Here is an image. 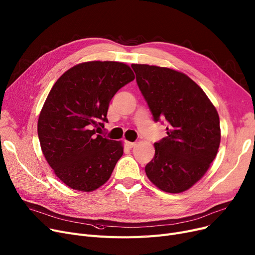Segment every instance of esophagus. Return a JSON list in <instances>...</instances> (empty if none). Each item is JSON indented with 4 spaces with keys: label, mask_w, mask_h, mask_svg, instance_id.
Wrapping results in <instances>:
<instances>
[{
    "label": "esophagus",
    "mask_w": 255,
    "mask_h": 255,
    "mask_svg": "<svg viewBox=\"0 0 255 255\" xmlns=\"http://www.w3.org/2000/svg\"><path fill=\"white\" fill-rule=\"evenodd\" d=\"M136 143L135 142H132V141H126V145L128 146V148H133Z\"/></svg>",
    "instance_id": "obj_1"
}]
</instances>
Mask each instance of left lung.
<instances>
[{"label":"left lung","instance_id":"obj_1","mask_svg":"<svg viewBox=\"0 0 255 255\" xmlns=\"http://www.w3.org/2000/svg\"><path fill=\"white\" fill-rule=\"evenodd\" d=\"M131 67L154 120L167 123V136L154 143L155 156L144 168L146 177L164 192L188 190L203 178L219 149L215 106L202 88L180 71L145 64Z\"/></svg>","mask_w":255,"mask_h":255}]
</instances>
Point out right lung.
Wrapping results in <instances>:
<instances>
[{
    "label": "right lung",
    "mask_w": 255,
    "mask_h": 255,
    "mask_svg": "<svg viewBox=\"0 0 255 255\" xmlns=\"http://www.w3.org/2000/svg\"><path fill=\"white\" fill-rule=\"evenodd\" d=\"M135 78L112 61L77 64L52 86L38 119L43 155L55 175L72 189L90 192L107 182L123 155L122 141L96 134L115 94Z\"/></svg>",
    "instance_id": "right-lung-1"
}]
</instances>
